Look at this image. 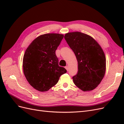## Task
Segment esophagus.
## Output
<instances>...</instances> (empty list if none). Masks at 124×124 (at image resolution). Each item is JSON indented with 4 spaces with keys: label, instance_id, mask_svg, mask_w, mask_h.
Instances as JSON below:
<instances>
[{
    "label": "esophagus",
    "instance_id": "1",
    "mask_svg": "<svg viewBox=\"0 0 124 124\" xmlns=\"http://www.w3.org/2000/svg\"><path fill=\"white\" fill-rule=\"evenodd\" d=\"M65 68H66V69L67 71H68V70H69V67H68V66H67L65 67Z\"/></svg>",
    "mask_w": 124,
    "mask_h": 124
}]
</instances>
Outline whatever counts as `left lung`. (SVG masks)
Returning a JSON list of instances; mask_svg holds the SVG:
<instances>
[{
	"label": "left lung",
	"mask_w": 124,
	"mask_h": 124,
	"mask_svg": "<svg viewBox=\"0 0 124 124\" xmlns=\"http://www.w3.org/2000/svg\"><path fill=\"white\" fill-rule=\"evenodd\" d=\"M64 38L78 61V73L72 78L74 84L83 92L93 91L106 72V58L102 48L92 37L79 31L67 33Z\"/></svg>",
	"instance_id": "1"
}]
</instances>
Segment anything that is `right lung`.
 I'll list each match as a JSON object with an SVG mask.
<instances>
[{
  "label": "right lung",
  "instance_id": "right-lung-1",
  "mask_svg": "<svg viewBox=\"0 0 124 124\" xmlns=\"http://www.w3.org/2000/svg\"><path fill=\"white\" fill-rule=\"evenodd\" d=\"M63 35L49 33L33 40L26 50L23 59V72L32 87L39 92L48 91L57 83L62 75L67 72L58 65L55 51Z\"/></svg>",
  "mask_w": 124,
  "mask_h": 124
}]
</instances>
